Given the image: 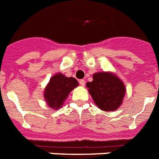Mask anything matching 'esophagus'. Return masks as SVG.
I'll return each mask as SVG.
<instances>
[{
	"label": "esophagus",
	"instance_id": "34e87169",
	"mask_svg": "<svg viewBox=\"0 0 159 159\" xmlns=\"http://www.w3.org/2000/svg\"><path fill=\"white\" fill-rule=\"evenodd\" d=\"M79 83H80V85L82 86V87H84L85 84H86V82H85V80L82 79V80H80Z\"/></svg>",
	"mask_w": 159,
	"mask_h": 159
}]
</instances>
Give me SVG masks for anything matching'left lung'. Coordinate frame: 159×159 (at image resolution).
Here are the masks:
<instances>
[{"mask_svg":"<svg viewBox=\"0 0 159 159\" xmlns=\"http://www.w3.org/2000/svg\"><path fill=\"white\" fill-rule=\"evenodd\" d=\"M92 78V82L87 83V87L96 105L104 111L118 109L126 92L124 82L112 72H97Z\"/></svg>","mask_w":159,"mask_h":159,"instance_id":"8db88e82","label":"left lung"}]
</instances>
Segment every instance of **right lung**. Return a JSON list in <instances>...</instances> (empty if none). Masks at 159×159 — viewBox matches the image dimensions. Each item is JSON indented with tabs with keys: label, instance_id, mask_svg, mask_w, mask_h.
<instances>
[{
	"label": "right lung",
	"instance_id": "obj_1",
	"mask_svg": "<svg viewBox=\"0 0 159 159\" xmlns=\"http://www.w3.org/2000/svg\"><path fill=\"white\" fill-rule=\"evenodd\" d=\"M77 86L78 82L74 77H67L62 73L54 75L44 89L43 97L46 103L50 108L59 109L70 92Z\"/></svg>",
	"mask_w": 159,
	"mask_h": 159
}]
</instances>
